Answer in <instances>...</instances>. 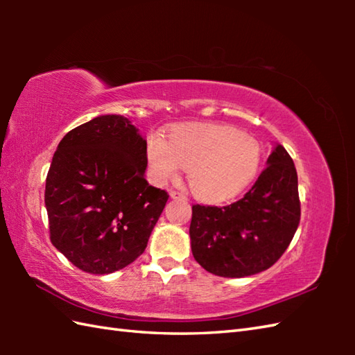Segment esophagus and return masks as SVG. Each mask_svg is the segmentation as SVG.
Listing matches in <instances>:
<instances>
[{"instance_id":"esophagus-1","label":"esophagus","mask_w":355,"mask_h":355,"mask_svg":"<svg viewBox=\"0 0 355 355\" xmlns=\"http://www.w3.org/2000/svg\"><path fill=\"white\" fill-rule=\"evenodd\" d=\"M169 193H171L172 198H183V200L186 198V195L183 192H180V191H171Z\"/></svg>"}]
</instances>
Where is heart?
<instances>
[{"label": "heart", "instance_id": "b5f03b06", "mask_svg": "<svg viewBox=\"0 0 355 355\" xmlns=\"http://www.w3.org/2000/svg\"><path fill=\"white\" fill-rule=\"evenodd\" d=\"M146 160L155 182L177 178L183 168L195 197L218 202L235 197L254 178L261 146L232 126L192 123L173 128L168 140L162 134H149Z\"/></svg>", "mask_w": 355, "mask_h": 355}]
</instances>
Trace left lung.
Returning a JSON list of instances; mask_svg holds the SVG:
<instances>
[{"label": "left lung", "mask_w": 355, "mask_h": 355, "mask_svg": "<svg viewBox=\"0 0 355 355\" xmlns=\"http://www.w3.org/2000/svg\"><path fill=\"white\" fill-rule=\"evenodd\" d=\"M299 221L297 172L285 148L276 145L243 198L221 207L192 206V254L216 276L261 273L284 254Z\"/></svg>", "instance_id": "1"}]
</instances>
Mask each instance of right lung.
Masks as SVG:
<instances>
[{"instance_id":"obj_1","label":"right lung","mask_w":355,"mask_h":355,"mask_svg":"<svg viewBox=\"0 0 355 355\" xmlns=\"http://www.w3.org/2000/svg\"><path fill=\"white\" fill-rule=\"evenodd\" d=\"M146 140L107 114L59 141L45 180L50 241L73 266L110 275L145 252L169 195L145 178Z\"/></svg>"}]
</instances>
